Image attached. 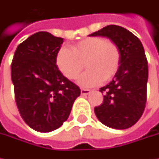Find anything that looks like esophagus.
I'll return each mask as SVG.
<instances>
[{
    "instance_id": "obj_1",
    "label": "esophagus",
    "mask_w": 159,
    "mask_h": 159,
    "mask_svg": "<svg viewBox=\"0 0 159 159\" xmlns=\"http://www.w3.org/2000/svg\"><path fill=\"white\" fill-rule=\"evenodd\" d=\"M80 92H81V95H89V94H90L91 90L88 89H81Z\"/></svg>"
}]
</instances>
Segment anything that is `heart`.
I'll return each mask as SVG.
<instances>
[{"label":"heart","mask_w":159,"mask_h":159,"mask_svg":"<svg viewBox=\"0 0 159 159\" xmlns=\"http://www.w3.org/2000/svg\"><path fill=\"white\" fill-rule=\"evenodd\" d=\"M58 70L69 80L79 79L85 87H93L112 80L121 64V51L116 42L103 37H89L70 47H62L56 55Z\"/></svg>","instance_id":"obj_1"}]
</instances>
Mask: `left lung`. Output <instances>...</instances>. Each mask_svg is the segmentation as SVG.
Returning a JSON list of instances; mask_svg holds the SVG:
<instances>
[{
	"mask_svg": "<svg viewBox=\"0 0 159 159\" xmlns=\"http://www.w3.org/2000/svg\"><path fill=\"white\" fill-rule=\"evenodd\" d=\"M89 36H103L118 44L121 64L112 81L100 89L103 101L95 107L97 119L109 127L126 129L142 117L147 101L148 61L141 40L119 25H107Z\"/></svg>",
	"mask_w": 159,
	"mask_h": 159,
	"instance_id": "left-lung-1",
	"label": "left lung"
}]
</instances>
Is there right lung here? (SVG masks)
I'll return each instance as SVG.
<instances>
[{"label":"right lung","instance_id":"right-lung-1","mask_svg":"<svg viewBox=\"0 0 159 159\" xmlns=\"http://www.w3.org/2000/svg\"><path fill=\"white\" fill-rule=\"evenodd\" d=\"M64 41L47 32L28 37L16 49L11 63L15 100L22 119L31 128L51 132L70 115L80 89L61 73L56 55Z\"/></svg>","mask_w":159,"mask_h":159}]
</instances>
